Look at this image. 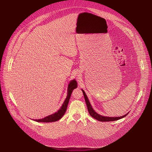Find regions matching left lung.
<instances>
[{
  "label": "left lung",
  "instance_id": "8db88e82",
  "mask_svg": "<svg viewBox=\"0 0 152 152\" xmlns=\"http://www.w3.org/2000/svg\"><path fill=\"white\" fill-rule=\"evenodd\" d=\"M82 91L83 92L84 96V98H85V101L86 103L87 104V109L88 111V113L90 114V115L92 116V117H94V118L96 119L97 120L101 121V122H110V121H115V120H119L120 118H122L124 117H125L126 115H128V114H126V115H124V116L122 117H104V116H102L98 114H97L96 112H95V110L93 109V108L90 105V103L89 102V101L88 99V98L85 93L84 91L82 89Z\"/></svg>",
  "mask_w": 152,
  "mask_h": 152
}]
</instances>
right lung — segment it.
Segmentation results:
<instances>
[{
  "label": "right lung",
  "mask_w": 152,
  "mask_h": 152,
  "mask_svg": "<svg viewBox=\"0 0 152 152\" xmlns=\"http://www.w3.org/2000/svg\"><path fill=\"white\" fill-rule=\"evenodd\" d=\"M77 83L75 80H73L71 81L68 85V94L65 100L64 103H63V105L62 107H60V109L57 111V113L50 115L48 117H46L43 118L42 119H39V120H35V121L38 122H56V121L58 120L59 119L61 118L62 116L65 114L66 108L68 104V102L69 101V98L71 96V95L72 94L73 90L77 87Z\"/></svg>",
  "instance_id": "add662e5"
}]
</instances>
